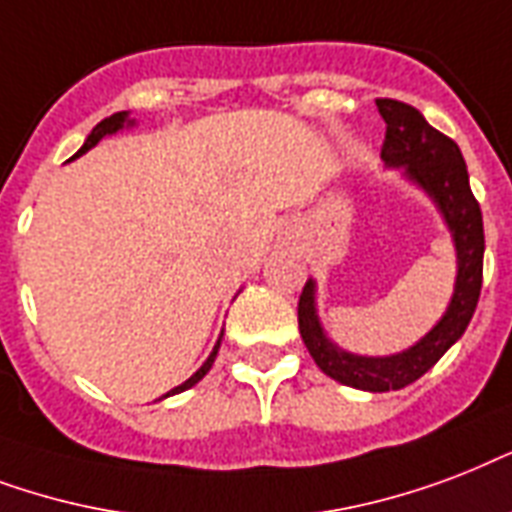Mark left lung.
<instances>
[{"mask_svg":"<svg viewBox=\"0 0 512 512\" xmlns=\"http://www.w3.org/2000/svg\"><path fill=\"white\" fill-rule=\"evenodd\" d=\"M379 114L387 122L382 144V160L392 168H403L441 208L457 245V285L441 323L430 334L390 358H363L339 350L320 328L315 315V283L304 285L299 296V334L312 360L326 376L355 390L387 392L417 382L419 376L443 358V352L465 334L467 323L478 307L483 283V216L473 197L467 165L459 146L441 130L427 125L414 106L395 98H376Z\"/></svg>","mask_w":512,"mask_h":512,"instance_id":"8db88e82","label":"left lung"}]
</instances>
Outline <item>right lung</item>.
Returning a JSON list of instances; mask_svg holds the SVG:
<instances>
[{
    "label": "right lung",
    "instance_id": "add662e5",
    "mask_svg": "<svg viewBox=\"0 0 512 512\" xmlns=\"http://www.w3.org/2000/svg\"><path fill=\"white\" fill-rule=\"evenodd\" d=\"M125 122H130L128 120V112H117V114H112V117H106V120L98 122V125H95V128H93V133L87 136V141H85V144H82V149H79V152L74 154V157H79V154H85L87 149H93V146L98 144V141H101V138H104V136H112V133H117V130H120V128H125ZM219 344H221V339H219V342H216V347H213V352H211V355H208V360H205V363H202V366H200V371L189 376V379H186L184 384H178V387H173V390H170L168 395H176V392L189 390V387H194V384L200 382L202 376L211 371L213 360H216V352H219ZM168 395H165V398H168Z\"/></svg>",
    "mask_w": 512,
    "mask_h": 512
}]
</instances>
